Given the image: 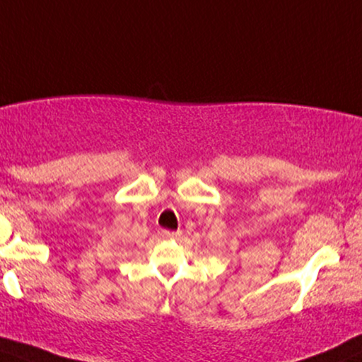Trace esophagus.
<instances>
[{"label": "esophagus", "mask_w": 362, "mask_h": 362, "mask_svg": "<svg viewBox=\"0 0 362 362\" xmlns=\"http://www.w3.org/2000/svg\"><path fill=\"white\" fill-rule=\"evenodd\" d=\"M160 235H163V236H164V238H169V240H173V238H177V236H180L181 233H180V231L163 230V231H160Z\"/></svg>", "instance_id": "esophagus-1"}]
</instances>
